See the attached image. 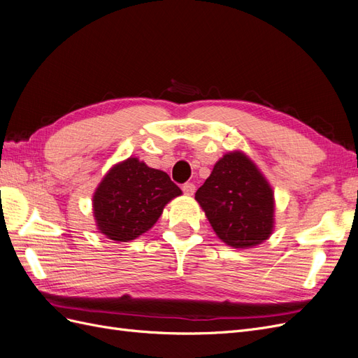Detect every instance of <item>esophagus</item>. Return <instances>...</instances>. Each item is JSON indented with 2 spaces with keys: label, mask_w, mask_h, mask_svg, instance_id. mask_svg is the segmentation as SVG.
I'll list each match as a JSON object with an SVG mask.
<instances>
[{
  "label": "esophagus",
  "mask_w": 358,
  "mask_h": 358,
  "mask_svg": "<svg viewBox=\"0 0 358 358\" xmlns=\"http://www.w3.org/2000/svg\"><path fill=\"white\" fill-rule=\"evenodd\" d=\"M182 191H183V194H185V196H192V194L196 192V185H194V183H191V182H187V183H183V185H182Z\"/></svg>",
  "instance_id": "34e87169"
}]
</instances>
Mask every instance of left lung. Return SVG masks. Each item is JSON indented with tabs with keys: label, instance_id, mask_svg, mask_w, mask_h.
<instances>
[{
	"label": "left lung",
	"instance_id": "left-lung-1",
	"mask_svg": "<svg viewBox=\"0 0 358 358\" xmlns=\"http://www.w3.org/2000/svg\"><path fill=\"white\" fill-rule=\"evenodd\" d=\"M196 200L220 239L252 248L273 231L275 199L262 171L241 150L225 154L196 192Z\"/></svg>",
	"mask_w": 358,
	"mask_h": 358
}]
</instances>
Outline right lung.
Masks as SVG:
<instances>
[{
  "label": "right lung",
  "instance_id": "right-lung-1",
  "mask_svg": "<svg viewBox=\"0 0 358 358\" xmlns=\"http://www.w3.org/2000/svg\"><path fill=\"white\" fill-rule=\"evenodd\" d=\"M180 194L166 171L128 158L113 166L94 192L96 229L115 242L134 241L152 229L164 206Z\"/></svg>",
  "mask_w": 358,
  "mask_h": 358
}]
</instances>
